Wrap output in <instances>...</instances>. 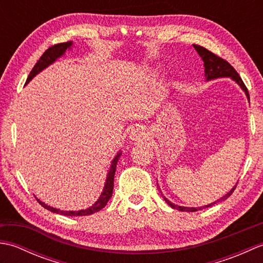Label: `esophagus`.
<instances>
[{"label":"esophagus","instance_id":"1","mask_svg":"<svg viewBox=\"0 0 263 263\" xmlns=\"http://www.w3.org/2000/svg\"><path fill=\"white\" fill-rule=\"evenodd\" d=\"M147 137H148L147 132L144 131L141 126H136L135 128H132V131L130 133V139L133 141L144 140Z\"/></svg>","mask_w":263,"mask_h":263}]
</instances>
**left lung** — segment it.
I'll list each match as a JSON object with an SVG mask.
<instances>
[{
    "label": "left lung",
    "instance_id": "1",
    "mask_svg": "<svg viewBox=\"0 0 263 263\" xmlns=\"http://www.w3.org/2000/svg\"><path fill=\"white\" fill-rule=\"evenodd\" d=\"M193 47L195 48V51L198 52V54L201 57V59H202L203 61V66H204V76L206 78V80H211V79H217V78H224V77H230L232 78L233 80H235L239 86H241V88L243 89V90L245 91V93H247L248 98L250 99V95H249V91H248V88L247 86L244 85L243 80L241 79V77L238 76V73L236 72V70L233 68V66L227 62L226 60L221 59L220 57H218V55L214 54L212 52L208 51V49L202 47V46H199V45H193ZM236 189V185L234 186L230 192H228L226 195H224V197L220 198L219 200H217L216 202H212L208 205H204V206H200V208H186V206H181V205H176L174 203H172L171 201L167 200L166 198L165 201L167 203H168V205H171L172 208L174 209H177L180 211H187V212H193V211H198L200 209H203V208H208V206H211L214 205L215 203L217 202H220V201H224L226 200L227 198H230L232 193L234 192V190Z\"/></svg>",
    "mask_w": 263,
    "mask_h": 263
}]
</instances>
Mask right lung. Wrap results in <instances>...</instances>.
Instances as JSON below:
<instances>
[{
    "label": "right lung",
    "instance_id": "1",
    "mask_svg": "<svg viewBox=\"0 0 263 263\" xmlns=\"http://www.w3.org/2000/svg\"><path fill=\"white\" fill-rule=\"evenodd\" d=\"M71 45H72V43L68 42V43L57 44V45H53L51 47H48L46 51L44 52V54L42 55L41 59L37 61V63L35 64V66H33L32 70L30 71L29 76H28V78H27L26 83L29 82L32 79V78L35 77L37 73H39V72H41L43 69H45V68H47L49 64H52L55 60L61 57V55H63L65 53L66 49H68ZM120 156H121V154H117V156L113 160V163H111L110 170H109L108 174H107V180H106V184H105V187H104L103 193L100 194V197L96 201V203H95L91 206H89L88 209L79 210V211H63V210H59V209L52 208V206L45 204V203L42 202V201H39V200H37V201L45 209L52 211V212H57V214H60V215H64V216H88V215L95 214V212H97L100 209L104 208V206L106 205V203L108 202V200L110 199L111 194H113L114 175H115V171H116L117 160H119Z\"/></svg>",
    "mask_w": 263,
    "mask_h": 263
}]
</instances>
